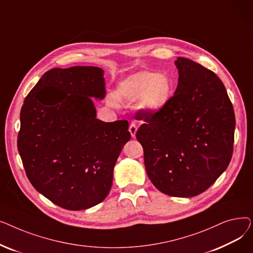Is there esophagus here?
Here are the masks:
<instances>
[{
  "label": "esophagus",
  "instance_id": "esophagus-1",
  "mask_svg": "<svg viewBox=\"0 0 253 253\" xmlns=\"http://www.w3.org/2000/svg\"><path fill=\"white\" fill-rule=\"evenodd\" d=\"M136 131H137V127H136L135 124H131V125L129 126V132H130V134H131L132 137H135Z\"/></svg>",
  "mask_w": 253,
  "mask_h": 253
}]
</instances>
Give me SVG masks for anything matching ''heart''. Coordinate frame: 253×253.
I'll return each mask as SVG.
<instances>
[{"label": "heart", "instance_id": "1", "mask_svg": "<svg viewBox=\"0 0 253 253\" xmlns=\"http://www.w3.org/2000/svg\"><path fill=\"white\" fill-rule=\"evenodd\" d=\"M172 92L173 83L167 75L140 71L122 80L117 86L116 95L110 94L106 101L113 108H118L119 99L128 102L138 100L137 106L140 111L155 114L168 104Z\"/></svg>", "mask_w": 253, "mask_h": 253}]
</instances>
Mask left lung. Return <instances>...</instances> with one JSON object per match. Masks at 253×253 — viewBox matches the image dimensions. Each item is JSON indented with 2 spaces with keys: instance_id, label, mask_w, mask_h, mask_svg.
<instances>
[{
  "instance_id": "left-lung-1",
  "label": "left lung",
  "mask_w": 253,
  "mask_h": 253,
  "mask_svg": "<svg viewBox=\"0 0 253 253\" xmlns=\"http://www.w3.org/2000/svg\"><path fill=\"white\" fill-rule=\"evenodd\" d=\"M178 84L165 108L141 114L136 138L151 181L164 194L189 198L206 191L233 155L235 114L220 79L191 59L177 57Z\"/></svg>"
}]
</instances>
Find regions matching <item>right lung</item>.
I'll use <instances>...</instances> for the list:
<instances>
[{
  "label": "right lung",
  "mask_w": 253,
  "mask_h": 253,
  "mask_svg": "<svg viewBox=\"0 0 253 253\" xmlns=\"http://www.w3.org/2000/svg\"><path fill=\"white\" fill-rule=\"evenodd\" d=\"M103 71L73 66L46 72L20 112L17 147L33 187L54 204L83 210L109 195L117 159L131 135L126 120L96 118Z\"/></svg>",
  "instance_id": "1"
}]
</instances>
